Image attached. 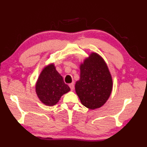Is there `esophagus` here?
I'll return each mask as SVG.
<instances>
[{"instance_id":"obj_1","label":"esophagus","mask_w":147,"mask_h":147,"mask_svg":"<svg viewBox=\"0 0 147 147\" xmlns=\"http://www.w3.org/2000/svg\"><path fill=\"white\" fill-rule=\"evenodd\" d=\"M69 86L70 87V89H71V91H73V90H74V84L71 83V84H69Z\"/></svg>"}]
</instances>
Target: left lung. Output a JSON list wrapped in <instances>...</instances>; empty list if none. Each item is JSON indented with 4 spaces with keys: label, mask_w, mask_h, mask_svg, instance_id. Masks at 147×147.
Listing matches in <instances>:
<instances>
[{
    "label": "left lung",
    "mask_w": 147,
    "mask_h": 147,
    "mask_svg": "<svg viewBox=\"0 0 147 147\" xmlns=\"http://www.w3.org/2000/svg\"><path fill=\"white\" fill-rule=\"evenodd\" d=\"M112 89V80L107 64L100 56L92 53L80 65V78L75 90L82 104L90 109L102 107Z\"/></svg>",
    "instance_id": "8db88e82"
}]
</instances>
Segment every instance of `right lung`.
Listing matches in <instances>:
<instances>
[{"mask_svg":"<svg viewBox=\"0 0 147 147\" xmlns=\"http://www.w3.org/2000/svg\"><path fill=\"white\" fill-rule=\"evenodd\" d=\"M35 88L40 101L49 106L55 105L62 95L70 91V88L65 84L63 78L56 71L53 64L42 70Z\"/></svg>","mask_w":147,"mask_h":147,"instance_id":"1","label":"right lung"}]
</instances>
